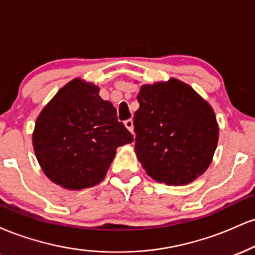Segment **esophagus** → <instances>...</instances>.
<instances>
[{
  "label": "esophagus",
  "mask_w": 255,
  "mask_h": 255,
  "mask_svg": "<svg viewBox=\"0 0 255 255\" xmlns=\"http://www.w3.org/2000/svg\"><path fill=\"white\" fill-rule=\"evenodd\" d=\"M125 126H126V127H127V129H128V130H129V131H131V133H133V130H134L133 120H131V119L126 120V121H125Z\"/></svg>",
  "instance_id": "obj_1"
}]
</instances>
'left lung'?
Masks as SVG:
<instances>
[{"label":"left lung","mask_w":255,"mask_h":255,"mask_svg":"<svg viewBox=\"0 0 255 255\" xmlns=\"http://www.w3.org/2000/svg\"><path fill=\"white\" fill-rule=\"evenodd\" d=\"M136 98L135 152L146 174L171 186L188 184L203 175L218 142L210 104L177 79L142 85Z\"/></svg>","instance_id":"obj_1"}]
</instances>
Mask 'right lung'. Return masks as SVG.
Masks as SVG:
<instances>
[{"mask_svg": "<svg viewBox=\"0 0 255 255\" xmlns=\"http://www.w3.org/2000/svg\"><path fill=\"white\" fill-rule=\"evenodd\" d=\"M32 141L44 174L77 191L103 181L116 148L130 144L133 135L98 86L74 79L39 114Z\"/></svg>", "mask_w": 255, "mask_h": 255, "instance_id": "1", "label": "right lung"}]
</instances>
